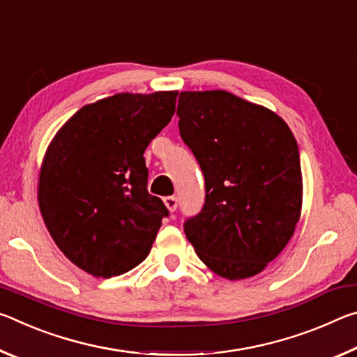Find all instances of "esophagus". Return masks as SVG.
Here are the masks:
<instances>
[{
  "instance_id": "obj_1",
  "label": "esophagus",
  "mask_w": 357,
  "mask_h": 357,
  "mask_svg": "<svg viewBox=\"0 0 357 357\" xmlns=\"http://www.w3.org/2000/svg\"><path fill=\"white\" fill-rule=\"evenodd\" d=\"M164 203H165V206L168 208V211H172V213H174V211H176V208H178V198L173 197V195L165 197Z\"/></svg>"
}]
</instances>
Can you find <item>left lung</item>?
I'll return each mask as SVG.
<instances>
[{"instance_id":"left-lung-1","label":"left lung","mask_w":357,"mask_h":357,"mask_svg":"<svg viewBox=\"0 0 357 357\" xmlns=\"http://www.w3.org/2000/svg\"><path fill=\"white\" fill-rule=\"evenodd\" d=\"M179 135L204 176V204L184 222L198 258L229 280L285 249L301 215L299 148L268 108L220 91L179 94Z\"/></svg>"}]
</instances>
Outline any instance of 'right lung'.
I'll return each instance as SVG.
<instances>
[{
	"label": "right lung",
	"mask_w": 357,
	"mask_h": 357,
	"mask_svg": "<svg viewBox=\"0 0 357 357\" xmlns=\"http://www.w3.org/2000/svg\"><path fill=\"white\" fill-rule=\"evenodd\" d=\"M178 91L114 94L84 105L47 149L39 208L78 268L110 279L148 257L168 209L148 193L143 153L170 123Z\"/></svg>",
	"instance_id": "add662e5"
}]
</instances>
